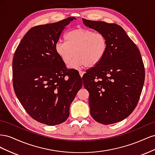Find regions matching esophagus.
Instances as JSON below:
<instances>
[{
	"instance_id": "1",
	"label": "esophagus",
	"mask_w": 155,
	"mask_h": 155,
	"mask_svg": "<svg viewBox=\"0 0 155 155\" xmlns=\"http://www.w3.org/2000/svg\"><path fill=\"white\" fill-rule=\"evenodd\" d=\"M79 75H80V76L82 78L83 76V74H84V72H83V71H79Z\"/></svg>"
}]
</instances>
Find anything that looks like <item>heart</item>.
<instances>
[{
	"instance_id": "1",
	"label": "heart",
	"mask_w": 155,
	"mask_h": 155,
	"mask_svg": "<svg viewBox=\"0 0 155 155\" xmlns=\"http://www.w3.org/2000/svg\"><path fill=\"white\" fill-rule=\"evenodd\" d=\"M66 42L55 44L56 54L64 64H68L74 55L76 57L69 67L79 69L84 66L94 67L104 58L107 50L106 37L100 32L76 28L64 35Z\"/></svg>"
}]
</instances>
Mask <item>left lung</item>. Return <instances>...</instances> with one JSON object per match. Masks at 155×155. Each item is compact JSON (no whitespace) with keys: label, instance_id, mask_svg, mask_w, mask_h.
I'll return each mask as SVG.
<instances>
[{"label":"left lung","instance_id":"8db88e82","mask_svg":"<svg viewBox=\"0 0 155 155\" xmlns=\"http://www.w3.org/2000/svg\"><path fill=\"white\" fill-rule=\"evenodd\" d=\"M83 22L104 34L108 46L104 58L82 78L91 115L102 124L119 122L132 113L141 95L145 80L141 54L120 25L85 18Z\"/></svg>","mask_w":155,"mask_h":155}]
</instances>
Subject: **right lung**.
<instances>
[{
	"mask_svg": "<svg viewBox=\"0 0 155 155\" xmlns=\"http://www.w3.org/2000/svg\"><path fill=\"white\" fill-rule=\"evenodd\" d=\"M39 25L28 31L12 62L14 91L33 119L48 125L63 123L83 83L78 70L68 69L56 54L55 44L70 21Z\"/></svg>",
	"mask_w": 155,
	"mask_h": 155,
	"instance_id": "right-lung-1",
	"label": "right lung"
}]
</instances>
